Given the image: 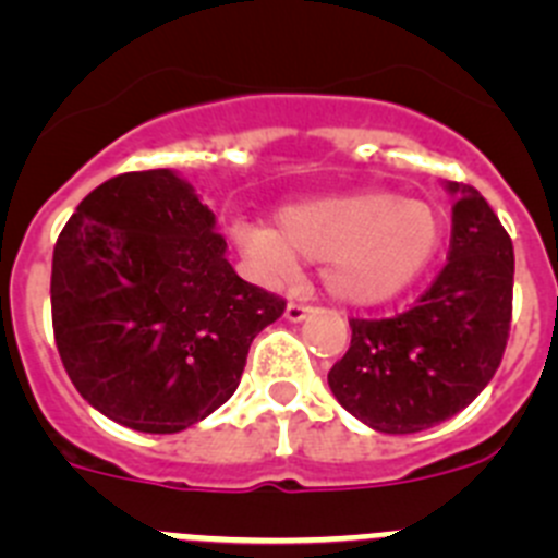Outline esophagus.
Wrapping results in <instances>:
<instances>
[{"instance_id":"1","label":"esophagus","mask_w":558,"mask_h":558,"mask_svg":"<svg viewBox=\"0 0 558 558\" xmlns=\"http://www.w3.org/2000/svg\"><path fill=\"white\" fill-rule=\"evenodd\" d=\"M310 310H313V307H307V304H302V302H288L284 318H288L290 324H299V322H304V318H307Z\"/></svg>"}]
</instances>
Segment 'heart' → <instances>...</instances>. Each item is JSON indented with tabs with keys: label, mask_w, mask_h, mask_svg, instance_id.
Segmentation results:
<instances>
[{
	"label": "heart",
	"mask_w": 558,
	"mask_h": 558,
	"mask_svg": "<svg viewBox=\"0 0 558 558\" xmlns=\"http://www.w3.org/2000/svg\"><path fill=\"white\" fill-rule=\"evenodd\" d=\"M236 243L270 279L324 259V288L347 304H379L411 288L441 243V215L393 192H352L284 206L270 226H240Z\"/></svg>",
	"instance_id": "obj_1"
}]
</instances>
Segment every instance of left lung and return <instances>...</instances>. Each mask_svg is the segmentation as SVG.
<instances>
[{
  "label": "left lung",
  "instance_id": "8db88e82",
  "mask_svg": "<svg viewBox=\"0 0 558 558\" xmlns=\"http://www.w3.org/2000/svg\"><path fill=\"white\" fill-rule=\"evenodd\" d=\"M456 195L447 265L405 313L352 318L329 368L335 399L377 433L427 430L489 386L511 329L514 245L475 186Z\"/></svg>",
  "mask_w": 558,
  "mask_h": 558
}]
</instances>
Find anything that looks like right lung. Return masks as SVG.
I'll use <instances>...</instances> for the list:
<instances>
[{"label": "right lung", "mask_w": 558, "mask_h": 558, "mask_svg": "<svg viewBox=\"0 0 558 558\" xmlns=\"http://www.w3.org/2000/svg\"><path fill=\"white\" fill-rule=\"evenodd\" d=\"M52 329L69 379L102 416L179 433L218 411L251 340L284 299L226 259L215 215L172 170L113 175L63 226L52 254Z\"/></svg>", "instance_id": "obj_1"}]
</instances>
